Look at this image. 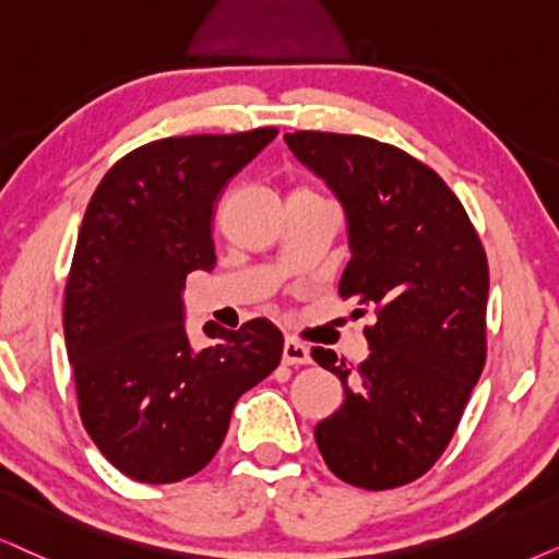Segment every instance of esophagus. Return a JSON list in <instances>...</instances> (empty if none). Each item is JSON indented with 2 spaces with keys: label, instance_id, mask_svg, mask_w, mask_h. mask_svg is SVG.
<instances>
[{
  "label": "esophagus",
  "instance_id": "esophagus-1",
  "mask_svg": "<svg viewBox=\"0 0 559 559\" xmlns=\"http://www.w3.org/2000/svg\"><path fill=\"white\" fill-rule=\"evenodd\" d=\"M312 361V356H309V348L299 341H294V337H286L284 343V364L286 366H307Z\"/></svg>",
  "mask_w": 559,
  "mask_h": 559
}]
</instances>
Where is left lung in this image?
<instances>
[{"label": "left lung", "mask_w": 559, "mask_h": 559, "mask_svg": "<svg viewBox=\"0 0 559 559\" xmlns=\"http://www.w3.org/2000/svg\"><path fill=\"white\" fill-rule=\"evenodd\" d=\"M286 144L348 216L353 258L337 292L377 314L356 371L312 350L345 390L341 409L317 423V447L343 483L392 490L433 467L483 373V242L447 182L397 146L322 131L286 133Z\"/></svg>", "instance_id": "left-lung-1"}]
</instances>
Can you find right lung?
I'll use <instances>...</instances> for the list:
<instances>
[{"label": "right lung", "mask_w": 559, "mask_h": 559, "mask_svg": "<svg viewBox=\"0 0 559 559\" xmlns=\"http://www.w3.org/2000/svg\"><path fill=\"white\" fill-rule=\"evenodd\" d=\"M278 129L169 136L118 159L84 211L63 292V337L84 428L116 469L167 485L201 472L231 409L284 353L263 317L186 332L188 273L216 265L214 209Z\"/></svg>", "instance_id": "right-lung-1"}]
</instances>
